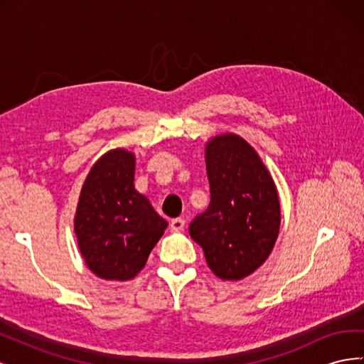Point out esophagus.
I'll return each instance as SVG.
<instances>
[{
  "label": "esophagus",
  "mask_w": 364,
  "mask_h": 364,
  "mask_svg": "<svg viewBox=\"0 0 364 364\" xmlns=\"http://www.w3.org/2000/svg\"><path fill=\"white\" fill-rule=\"evenodd\" d=\"M170 229L173 232H182L185 229V220L183 218H173L170 222Z\"/></svg>",
  "instance_id": "esophagus-1"
}]
</instances>
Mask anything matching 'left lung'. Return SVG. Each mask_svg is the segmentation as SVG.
I'll return each mask as SVG.
<instances>
[{
	"label": "left lung",
	"instance_id": "left-lung-1",
	"mask_svg": "<svg viewBox=\"0 0 364 364\" xmlns=\"http://www.w3.org/2000/svg\"><path fill=\"white\" fill-rule=\"evenodd\" d=\"M205 162L211 202L190 223V235L217 278L240 281L266 262L277 243V185L258 151L237 134L208 139Z\"/></svg>",
	"mask_w": 364,
	"mask_h": 364
}]
</instances>
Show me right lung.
Instances as JSON below:
<instances>
[{
	"instance_id": "add662e5",
	"label": "right lung",
	"mask_w": 364,
	"mask_h": 364,
	"mask_svg": "<svg viewBox=\"0 0 364 364\" xmlns=\"http://www.w3.org/2000/svg\"><path fill=\"white\" fill-rule=\"evenodd\" d=\"M135 153L112 149L87 173L77 202L74 232L95 277L129 281L144 269L168 223L135 190Z\"/></svg>"
}]
</instances>
